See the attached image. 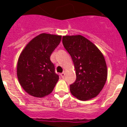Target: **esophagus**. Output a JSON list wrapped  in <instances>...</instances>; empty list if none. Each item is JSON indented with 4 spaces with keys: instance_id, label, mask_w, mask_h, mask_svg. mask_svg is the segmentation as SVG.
I'll list each match as a JSON object with an SVG mask.
<instances>
[{
    "instance_id": "1",
    "label": "esophagus",
    "mask_w": 127,
    "mask_h": 127,
    "mask_svg": "<svg viewBox=\"0 0 127 127\" xmlns=\"http://www.w3.org/2000/svg\"><path fill=\"white\" fill-rule=\"evenodd\" d=\"M61 77H64V75H65V71L63 72V73H62L61 74Z\"/></svg>"
}]
</instances>
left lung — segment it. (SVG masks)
<instances>
[{"instance_id": "8db88e82", "label": "left lung", "mask_w": 127, "mask_h": 127, "mask_svg": "<svg viewBox=\"0 0 127 127\" xmlns=\"http://www.w3.org/2000/svg\"><path fill=\"white\" fill-rule=\"evenodd\" d=\"M64 48L74 64L76 80L70 91L80 101L95 98L105 86L107 69L103 54L93 43L82 35L63 36Z\"/></svg>"}]
</instances>
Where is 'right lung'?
<instances>
[{
	"label": "right lung",
	"instance_id": "right-lung-1",
	"mask_svg": "<svg viewBox=\"0 0 127 127\" xmlns=\"http://www.w3.org/2000/svg\"><path fill=\"white\" fill-rule=\"evenodd\" d=\"M62 36L42 33L32 39L21 52L17 76L21 86L30 95L42 98L52 93L59 76L55 73L50 56Z\"/></svg>",
	"mask_w": 127,
	"mask_h": 127
}]
</instances>
